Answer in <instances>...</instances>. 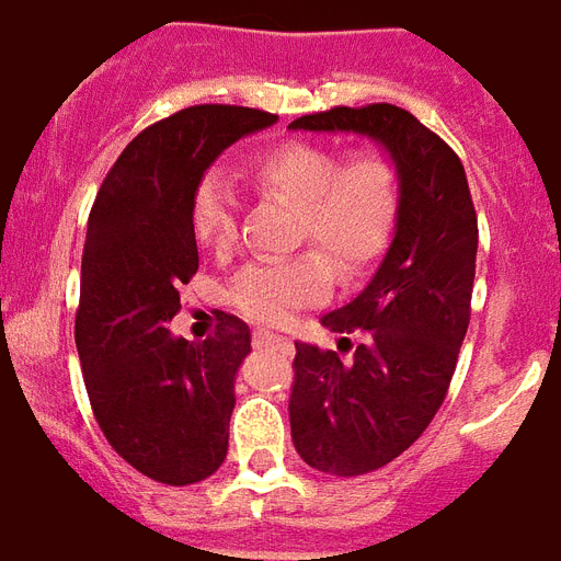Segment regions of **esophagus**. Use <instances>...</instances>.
<instances>
[{
	"label": "esophagus",
	"instance_id": "34e87169",
	"mask_svg": "<svg viewBox=\"0 0 561 561\" xmlns=\"http://www.w3.org/2000/svg\"><path fill=\"white\" fill-rule=\"evenodd\" d=\"M253 345L256 348H265V345H288V336L282 334H273V331H253Z\"/></svg>",
	"mask_w": 561,
	"mask_h": 561
}]
</instances>
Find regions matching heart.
Wrapping results in <instances>:
<instances>
[{"label":"heart","mask_w":561,"mask_h":561,"mask_svg":"<svg viewBox=\"0 0 561 561\" xmlns=\"http://www.w3.org/2000/svg\"><path fill=\"white\" fill-rule=\"evenodd\" d=\"M253 184L296 207V244H317L340 271H357L383 248L394 216V170L386 154L340 152L322 144H282L250 163ZM198 244L225 256L239 236V198L225 175L198 181L190 207ZM305 250L282 262L244 267L227 288L236 311L253 322H279L331 288V262Z\"/></svg>","instance_id":"1"}]
</instances>
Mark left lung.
<instances>
[{"mask_svg":"<svg viewBox=\"0 0 561 561\" xmlns=\"http://www.w3.org/2000/svg\"><path fill=\"white\" fill-rule=\"evenodd\" d=\"M294 131H352L389 154L398 175L394 233L352 302L322 325L352 345L296 343L290 435L299 458L328 476L380 470L421 438L455 375L476 282L478 218L458 154L391 103L296 117Z\"/></svg>","mask_w":561,"mask_h":561,"instance_id":"8db88e82","label":"left lung"}]
</instances>
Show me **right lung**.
Masks as SVG:
<instances>
[{"instance_id":"right-lung-1","label":"right lung","mask_w":561,"mask_h":561,"mask_svg":"<svg viewBox=\"0 0 561 561\" xmlns=\"http://www.w3.org/2000/svg\"><path fill=\"white\" fill-rule=\"evenodd\" d=\"M276 121L244 106L181 108L123 149L91 207L75 322L85 391L112 449L161 484H195L225 463L250 354V328L230 313L204 343L167 328L198 271L193 193L227 147Z\"/></svg>"}]
</instances>
